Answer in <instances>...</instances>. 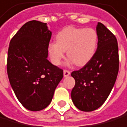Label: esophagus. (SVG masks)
Masks as SVG:
<instances>
[{
	"mask_svg": "<svg viewBox=\"0 0 127 127\" xmlns=\"http://www.w3.org/2000/svg\"><path fill=\"white\" fill-rule=\"evenodd\" d=\"M70 74V72L69 70H64V77H67Z\"/></svg>",
	"mask_w": 127,
	"mask_h": 127,
	"instance_id": "34e87169",
	"label": "esophagus"
}]
</instances>
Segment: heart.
Returning a JSON list of instances; mask_svg holds the SVG:
<instances>
[{
  "label": "heart",
  "mask_w": 127,
  "mask_h": 127,
  "mask_svg": "<svg viewBox=\"0 0 127 127\" xmlns=\"http://www.w3.org/2000/svg\"><path fill=\"white\" fill-rule=\"evenodd\" d=\"M56 41L48 46L52 63L55 65L61 64L67 51L70 61L81 67L90 62L95 54L98 34L92 29L67 27L57 35Z\"/></svg>",
  "instance_id": "b5f03b06"
}]
</instances>
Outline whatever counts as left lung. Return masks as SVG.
<instances>
[{"label":"left lung","instance_id":"8db88e82","mask_svg":"<svg viewBox=\"0 0 127 127\" xmlns=\"http://www.w3.org/2000/svg\"><path fill=\"white\" fill-rule=\"evenodd\" d=\"M98 47L95 54L84 67L71 73L75 85L71 99L81 111L92 112L105 102L113 89L119 71L116 38L102 23L96 26Z\"/></svg>","mask_w":127,"mask_h":127}]
</instances>
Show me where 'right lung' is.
Here are the masks:
<instances>
[{
	"label": "right lung",
	"mask_w": 127,
	"mask_h": 127,
	"mask_svg": "<svg viewBox=\"0 0 127 127\" xmlns=\"http://www.w3.org/2000/svg\"><path fill=\"white\" fill-rule=\"evenodd\" d=\"M52 32L46 23H25L10 42L7 71L11 86L25 109L40 111L51 102L64 77L63 70L48 60Z\"/></svg>",
	"instance_id": "obj_1"
}]
</instances>
